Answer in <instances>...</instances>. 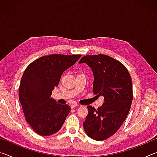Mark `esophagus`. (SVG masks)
Segmentation results:
<instances>
[{
    "label": "esophagus",
    "mask_w": 157,
    "mask_h": 157,
    "mask_svg": "<svg viewBox=\"0 0 157 157\" xmlns=\"http://www.w3.org/2000/svg\"><path fill=\"white\" fill-rule=\"evenodd\" d=\"M78 104H71V109H73V108H75V107H78Z\"/></svg>",
    "instance_id": "34e87169"
}]
</instances>
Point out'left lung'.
Segmentation results:
<instances>
[{"label": "left lung", "mask_w": 157, "mask_h": 157, "mask_svg": "<svg viewBox=\"0 0 157 157\" xmlns=\"http://www.w3.org/2000/svg\"><path fill=\"white\" fill-rule=\"evenodd\" d=\"M82 63H86L94 73V94L105 98L98 109L87 106L89 113L83 123L84 129L92 139L105 140L118 131L131 108V77L123 63L105 55H86L79 60Z\"/></svg>", "instance_id": "8db88e82"}]
</instances>
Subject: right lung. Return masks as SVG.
I'll list each match as a JSON object with an SVG mask.
<instances>
[{"label":"right lung","instance_id":"right-lung-1","mask_svg":"<svg viewBox=\"0 0 157 157\" xmlns=\"http://www.w3.org/2000/svg\"><path fill=\"white\" fill-rule=\"evenodd\" d=\"M80 55L53 54L32 62L23 74L18 98L25 120L36 134L50 136L57 132L71 111L51 98L62 73L75 63Z\"/></svg>","mask_w":157,"mask_h":157}]
</instances>
